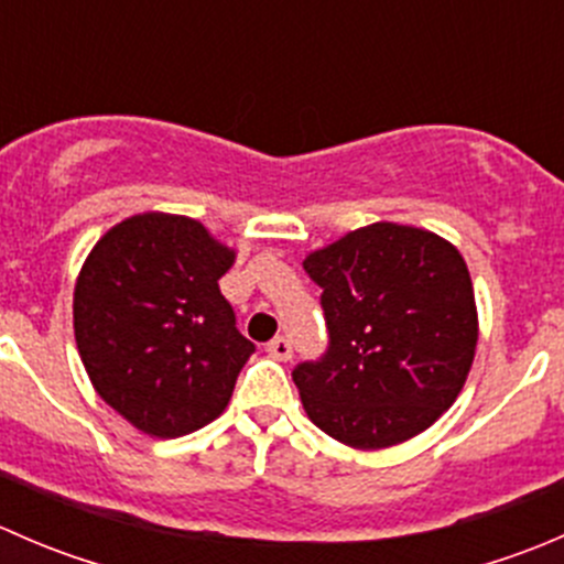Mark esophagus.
Wrapping results in <instances>:
<instances>
[{
  "instance_id": "1",
  "label": "esophagus",
  "mask_w": 564,
  "mask_h": 564,
  "mask_svg": "<svg viewBox=\"0 0 564 564\" xmlns=\"http://www.w3.org/2000/svg\"><path fill=\"white\" fill-rule=\"evenodd\" d=\"M267 355H270V357H275V360H281V362L292 360V355H294V346H292V340H289V338H283V335H278V338H272L270 344H267Z\"/></svg>"
}]
</instances>
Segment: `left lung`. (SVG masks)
<instances>
[{"label": "left lung", "mask_w": 564, "mask_h": 564, "mask_svg": "<svg viewBox=\"0 0 564 564\" xmlns=\"http://www.w3.org/2000/svg\"><path fill=\"white\" fill-rule=\"evenodd\" d=\"M322 289L327 349L294 366L303 406L357 451L398 445L440 420L477 346L469 270L431 231L373 224L303 261Z\"/></svg>", "instance_id": "1"}]
</instances>
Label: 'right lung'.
Wrapping results in <instances>:
<instances>
[{
  "label": "right lung",
  "mask_w": 564,
  "mask_h": 564,
  "mask_svg": "<svg viewBox=\"0 0 564 564\" xmlns=\"http://www.w3.org/2000/svg\"><path fill=\"white\" fill-rule=\"evenodd\" d=\"M231 261L198 220L163 213L117 224L84 261L73 297L84 368L144 434L213 423L256 351L218 286Z\"/></svg>",
  "instance_id": "add662e5"
}]
</instances>
